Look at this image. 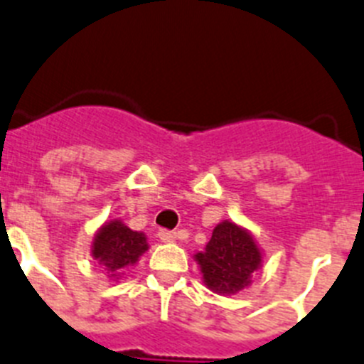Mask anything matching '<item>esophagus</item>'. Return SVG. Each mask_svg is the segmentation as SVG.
<instances>
[{"label": "esophagus", "mask_w": 364, "mask_h": 364, "mask_svg": "<svg viewBox=\"0 0 364 364\" xmlns=\"http://www.w3.org/2000/svg\"><path fill=\"white\" fill-rule=\"evenodd\" d=\"M158 237L161 239V242H176V239H178V233L171 232V230H159Z\"/></svg>", "instance_id": "obj_1"}]
</instances>
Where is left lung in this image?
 <instances>
[{"mask_svg":"<svg viewBox=\"0 0 364 364\" xmlns=\"http://www.w3.org/2000/svg\"><path fill=\"white\" fill-rule=\"evenodd\" d=\"M206 287L217 294H237L251 284L262 266V251L253 235L239 224L223 220L213 228L205 251L193 255Z\"/></svg>","mask_w":364,"mask_h":364,"instance_id":"obj_1","label":"left lung"}]
</instances>
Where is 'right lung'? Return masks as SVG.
<instances>
[{"mask_svg": "<svg viewBox=\"0 0 364 364\" xmlns=\"http://www.w3.org/2000/svg\"><path fill=\"white\" fill-rule=\"evenodd\" d=\"M147 250V237L144 233L132 232L120 219H113L95 233L91 255L104 266L107 277L118 278L120 271L134 266Z\"/></svg>", "mask_w": 364, "mask_h": 364, "instance_id": "add662e5", "label": "right lung"}]
</instances>
